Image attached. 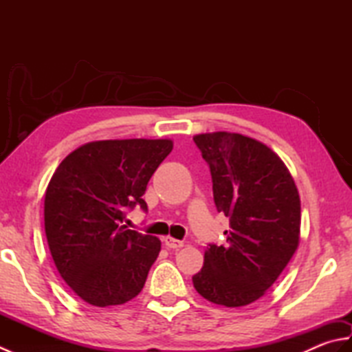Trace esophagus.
<instances>
[{
    "label": "esophagus",
    "mask_w": 352,
    "mask_h": 352,
    "mask_svg": "<svg viewBox=\"0 0 352 352\" xmlns=\"http://www.w3.org/2000/svg\"><path fill=\"white\" fill-rule=\"evenodd\" d=\"M163 242H164V245L168 246L169 250H178V248H182V246L184 245L183 241H178V239H174V237H170V236L164 237Z\"/></svg>",
    "instance_id": "obj_1"
}]
</instances>
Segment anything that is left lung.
<instances>
[{"label":"left lung","instance_id":"1","mask_svg":"<svg viewBox=\"0 0 352 352\" xmlns=\"http://www.w3.org/2000/svg\"><path fill=\"white\" fill-rule=\"evenodd\" d=\"M210 168L218 212L230 218L223 245H208L193 287L213 304L242 307L263 296L300 245L301 201L271 148L239 133L193 136Z\"/></svg>","mask_w":352,"mask_h":352}]
</instances>
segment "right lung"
Returning a JSON list of instances; mask_svg holds the SVG:
<instances>
[{"mask_svg": "<svg viewBox=\"0 0 352 352\" xmlns=\"http://www.w3.org/2000/svg\"><path fill=\"white\" fill-rule=\"evenodd\" d=\"M169 139L96 140L58 164L45 192V234L58 274L81 300L119 305L140 294L160 252L154 236L121 226L172 151Z\"/></svg>", "mask_w": 352, "mask_h": 352, "instance_id": "right-lung-1", "label": "right lung"}]
</instances>
